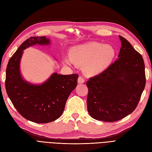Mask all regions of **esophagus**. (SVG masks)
<instances>
[{"instance_id":"esophagus-1","label":"esophagus","mask_w":152,"mask_h":152,"mask_svg":"<svg viewBox=\"0 0 152 152\" xmlns=\"http://www.w3.org/2000/svg\"><path fill=\"white\" fill-rule=\"evenodd\" d=\"M84 82H85V79H84V78H83V77L79 76V78H78V83H79V84L84 83Z\"/></svg>"}]
</instances>
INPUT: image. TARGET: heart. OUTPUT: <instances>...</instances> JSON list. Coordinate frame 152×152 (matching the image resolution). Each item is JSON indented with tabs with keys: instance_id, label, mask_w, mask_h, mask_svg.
<instances>
[{
	"instance_id": "obj_1",
	"label": "heart",
	"mask_w": 152,
	"mask_h": 152,
	"mask_svg": "<svg viewBox=\"0 0 152 152\" xmlns=\"http://www.w3.org/2000/svg\"><path fill=\"white\" fill-rule=\"evenodd\" d=\"M115 55L114 48L110 45L96 42H87L73 47L70 51V58L65 62L78 65L84 64L83 68L89 75L102 72L111 63Z\"/></svg>"
}]
</instances>
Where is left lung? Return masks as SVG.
Segmentation results:
<instances>
[{"label": "left lung", "mask_w": 152, "mask_h": 152, "mask_svg": "<svg viewBox=\"0 0 152 152\" xmlns=\"http://www.w3.org/2000/svg\"><path fill=\"white\" fill-rule=\"evenodd\" d=\"M119 37L118 59L86 82L87 110L96 120L111 122L127 116L137 107L145 87L143 58L128 40Z\"/></svg>", "instance_id": "1"}]
</instances>
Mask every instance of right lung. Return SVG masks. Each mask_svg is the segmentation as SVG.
<instances>
[{
	"instance_id": "1",
	"label": "right lung",
	"mask_w": 152,
	"mask_h": 152,
	"mask_svg": "<svg viewBox=\"0 0 152 152\" xmlns=\"http://www.w3.org/2000/svg\"><path fill=\"white\" fill-rule=\"evenodd\" d=\"M36 44H49L45 37H31L23 42L8 62L6 89L14 107L22 117L35 123L53 122L60 117L69 95L77 85L79 75L54 73L42 85H33L23 80L20 61L23 50Z\"/></svg>"
}]
</instances>
